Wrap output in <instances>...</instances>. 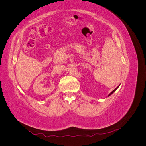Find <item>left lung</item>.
Returning a JSON list of instances; mask_svg holds the SVG:
<instances>
[{
	"label": "left lung",
	"instance_id": "1",
	"mask_svg": "<svg viewBox=\"0 0 146 146\" xmlns=\"http://www.w3.org/2000/svg\"><path fill=\"white\" fill-rule=\"evenodd\" d=\"M119 86H120V85H119V86H117V88H115V89H114V90H113V91H112V92H111V93H110V94H108V97H109V96H111V94H113V92H114V91H116V90H117V88H119Z\"/></svg>",
	"mask_w": 146,
	"mask_h": 146
}]
</instances>
